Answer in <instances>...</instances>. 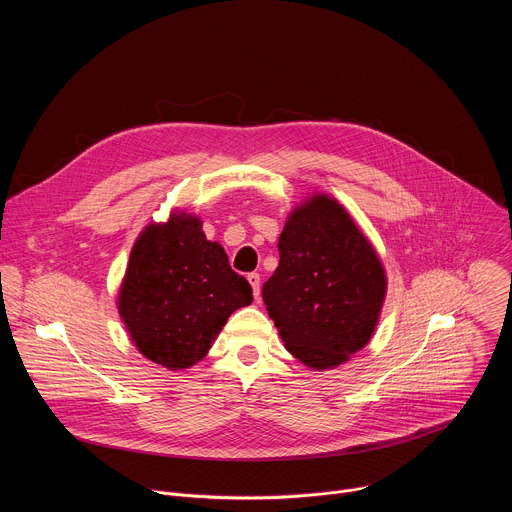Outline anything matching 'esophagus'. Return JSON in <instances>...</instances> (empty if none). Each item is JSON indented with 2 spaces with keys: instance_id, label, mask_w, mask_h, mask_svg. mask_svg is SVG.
<instances>
[{
  "instance_id": "1",
  "label": "esophagus",
  "mask_w": 512,
  "mask_h": 512,
  "mask_svg": "<svg viewBox=\"0 0 512 512\" xmlns=\"http://www.w3.org/2000/svg\"><path fill=\"white\" fill-rule=\"evenodd\" d=\"M247 279H249V283H251V287H253L255 300H259V298H261V275H259V273H249Z\"/></svg>"
}]
</instances>
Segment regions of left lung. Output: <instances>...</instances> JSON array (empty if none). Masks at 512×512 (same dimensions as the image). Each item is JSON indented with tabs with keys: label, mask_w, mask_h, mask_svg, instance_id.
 Returning a JSON list of instances; mask_svg holds the SVG:
<instances>
[{
	"label": "left lung",
	"mask_w": 512,
	"mask_h": 512,
	"mask_svg": "<svg viewBox=\"0 0 512 512\" xmlns=\"http://www.w3.org/2000/svg\"><path fill=\"white\" fill-rule=\"evenodd\" d=\"M263 302L285 348L314 371L369 344L387 294L383 263L346 208L314 194L287 216Z\"/></svg>",
	"instance_id": "obj_1"
}]
</instances>
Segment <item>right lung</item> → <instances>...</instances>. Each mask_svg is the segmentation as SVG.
<instances>
[{
  "label": "right lung",
  "mask_w": 512,
  "mask_h": 512,
  "mask_svg": "<svg viewBox=\"0 0 512 512\" xmlns=\"http://www.w3.org/2000/svg\"><path fill=\"white\" fill-rule=\"evenodd\" d=\"M251 302L249 281L184 210L141 231L117 296L131 342L168 371L202 360L229 316Z\"/></svg>",
  "instance_id": "add662e5"
}]
</instances>
